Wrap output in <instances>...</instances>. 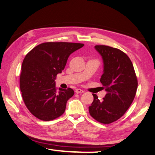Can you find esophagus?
<instances>
[{"mask_svg": "<svg viewBox=\"0 0 155 155\" xmlns=\"http://www.w3.org/2000/svg\"><path fill=\"white\" fill-rule=\"evenodd\" d=\"M75 92H76V94H81V93H84L85 91L81 89H77L75 90Z\"/></svg>", "mask_w": 155, "mask_h": 155, "instance_id": "esophagus-1", "label": "esophagus"}]
</instances>
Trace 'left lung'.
Wrapping results in <instances>:
<instances>
[{
  "label": "left lung",
  "instance_id": "8db88e82",
  "mask_svg": "<svg viewBox=\"0 0 155 155\" xmlns=\"http://www.w3.org/2000/svg\"><path fill=\"white\" fill-rule=\"evenodd\" d=\"M95 49L103 60L100 82L106 94L100 100L95 94L89 107L90 115L98 122L109 124L120 119L131 106L137 88L134 66L124 52L106 45Z\"/></svg>",
  "mask_w": 155,
  "mask_h": 155
}]
</instances>
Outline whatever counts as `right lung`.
I'll return each mask as SVG.
<instances>
[{
	"mask_svg": "<svg viewBox=\"0 0 155 155\" xmlns=\"http://www.w3.org/2000/svg\"><path fill=\"white\" fill-rule=\"evenodd\" d=\"M84 46L74 43H44L26 55L21 65L20 90L27 108L38 119L48 121L64 114L74 95L71 88H59L56 76L65 68L70 55Z\"/></svg>",
	"mask_w": 155,
	"mask_h": 155,
	"instance_id": "add662e5",
	"label": "right lung"
}]
</instances>
